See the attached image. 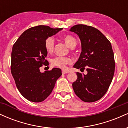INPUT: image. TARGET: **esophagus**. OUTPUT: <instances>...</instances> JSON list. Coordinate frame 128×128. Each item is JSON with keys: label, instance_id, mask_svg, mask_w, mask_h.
I'll return each mask as SVG.
<instances>
[{"label": "esophagus", "instance_id": "obj_1", "mask_svg": "<svg viewBox=\"0 0 128 128\" xmlns=\"http://www.w3.org/2000/svg\"><path fill=\"white\" fill-rule=\"evenodd\" d=\"M69 72L68 71H67V70H62V74H66V73H68Z\"/></svg>", "mask_w": 128, "mask_h": 128}]
</instances>
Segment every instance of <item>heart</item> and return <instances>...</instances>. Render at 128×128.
Returning a JSON list of instances; mask_svg holds the SVG:
<instances>
[{
  "mask_svg": "<svg viewBox=\"0 0 128 128\" xmlns=\"http://www.w3.org/2000/svg\"><path fill=\"white\" fill-rule=\"evenodd\" d=\"M63 40L70 48H73L76 45V40L72 36H66L62 38ZM55 42L52 37L49 36L46 39L44 42V48L48 52H52L54 50ZM72 62L71 58L68 57L56 56L51 60V64L53 66L59 68H64L67 64H70Z\"/></svg>",
  "mask_w": 128,
  "mask_h": 128,
  "instance_id": "heart-1",
  "label": "heart"
}]
</instances>
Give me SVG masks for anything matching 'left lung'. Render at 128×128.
<instances>
[{"mask_svg":"<svg viewBox=\"0 0 128 128\" xmlns=\"http://www.w3.org/2000/svg\"><path fill=\"white\" fill-rule=\"evenodd\" d=\"M70 30L80 40L82 52L73 67L85 69L87 74L77 72L72 84L76 96L86 102L98 100L105 94L115 70L114 52L111 42L100 30L85 24H76Z\"/></svg>","mask_w":128,"mask_h":128,"instance_id":"8db88e82","label":"left lung"}]
</instances>
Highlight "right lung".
I'll list each match as a JSON object with an SVG mask.
<instances>
[{
    "instance_id": "1",
    "label": "right lung",
    "mask_w": 128,
    "mask_h": 128,
    "mask_svg": "<svg viewBox=\"0 0 128 128\" xmlns=\"http://www.w3.org/2000/svg\"><path fill=\"white\" fill-rule=\"evenodd\" d=\"M62 29L44 25L32 27L23 32L13 45L11 73L17 89L29 101L41 102L44 100L62 74L61 70L58 68L44 73L40 70L42 65H49L45 60L48 55L44 48L46 39Z\"/></svg>"
}]
</instances>
